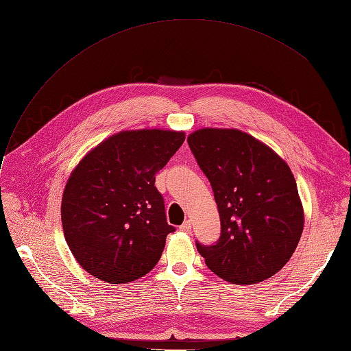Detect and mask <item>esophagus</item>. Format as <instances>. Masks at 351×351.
Instances as JSON below:
<instances>
[{"instance_id": "1", "label": "esophagus", "mask_w": 351, "mask_h": 351, "mask_svg": "<svg viewBox=\"0 0 351 351\" xmlns=\"http://www.w3.org/2000/svg\"><path fill=\"white\" fill-rule=\"evenodd\" d=\"M180 231L189 234V232L191 231V222H190V221H184V223L180 226Z\"/></svg>"}]
</instances>
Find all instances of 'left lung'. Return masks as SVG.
Instances as JSON below:
<instances>
[{"instance_id": "obj_1", "label": "left lung", "mask_w": 351, "mask_h": 351, "mask_svg": "<svg viewBox=\"0 0 351 351\" xmlns=\"http://www.w3.org/2000/svg\"><path fill=\"white\" fill-rule=\"evenodd\" d=\"M210 181L222 234L196 243L208 267L234 285L269 279L292 257L304 231V206L279 154L238 129L203 128L187 138Z\"/></svg>"}]
</instances>
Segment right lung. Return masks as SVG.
<instances>
[{
    "label": "right lung",
    "mask_w": 351,
    "mask_h": 351,
    "mask_svg": "<svg viewBox=\"0 0 351 351\" xmlns=\"http://www.w3.org/2000/svg\"><path fill=\"white\" fill-rule=\"evenodd\" d=\"M184 139V132L177 130H122L75 165L60 217L72 256L87 273L119 285L155 267L167 235L174 231L167 223L155 174Z\"/></svg>",
    "instance_id": "obj_1"
}]
</instances>
